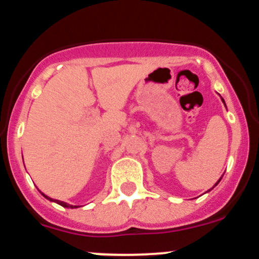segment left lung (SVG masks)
I'll return each mask as SVG.
<instances>
[{"label":"left lung","instance_id":"left-lung-1","mask_svg":"<svg viewBox=\"0 0 259 259\" xmlns=\"http://www.w3.org/2000/svg\"><path fill=\"white\" fill-rule=\"evenodd\" d=\"M223 102H224V100H223ZM218 183H219V180H218ZM218 183H217V184H218ZM217 184H215V185H217Z\"/></svg>","mask_w":259,"mask_h":259}]
</instances>
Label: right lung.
<instances>
[{"label":"right lung","instance_id":"1","mask_svg":"<svg viewBox=\"0 0 259 259\" xmlns=\"http://www.w3.org/2000/svg\"><path fill=\"white\" fill-rule=\"evenodd\" d=\"M45 196V195H44ZM45 197L47 198V200H50V201H55V202H57L58 204H61V206H63V207H69V208H74L75 206H70V204H68V203H65V202H62V201H57V200H52V198H50V197H47V196H45Z\"/></svg>","mask_w":259,"mask_h":259}]
</instances>
